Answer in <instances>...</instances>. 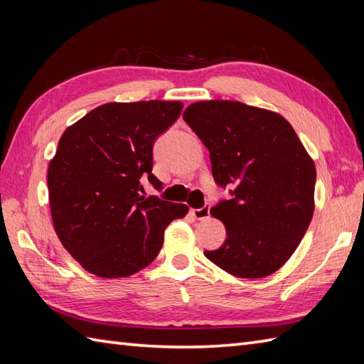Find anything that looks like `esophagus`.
<instances>
[{
	"label": "esophagus",
	"instance_id": "obj_1",
	"mask_svg": "<svg viewBox=\"0 0 364 364\" xmlns=\"http://www.w3.org/2000/svg\"><path fill=\"white\" fill-rule=\"evenodd\" d=\"M210 210H211V206L210 205H205V206H202V208H194V210H191V214H192V218H196L197 220H203V219H208L210 218Z\"/></svg>",
	"mask_w": 364,
	"mask_h": 364
}]
</instances>
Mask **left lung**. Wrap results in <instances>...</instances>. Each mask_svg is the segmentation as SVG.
Returning <instances> with one entry per match:
<instances>
[{"instance_id": "left-lung-1", "label": "left lung", "mask_w": 364, "mask_h": 364, "mask_svg": "<svg viewBox=\"0 0 364 364\" xmlns=\"http://www.w3.org/2000/svg\"><path fill=\"white\" fill-rule=\"evenodd\" d=\"M184 122L210 151L218 186H235L211 208L227 239L205 257L225 272L262 278L296 252L314 213V162L280 114L211 100L186 107Z\"/></svg>"}]
</instances>
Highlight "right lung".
<instances>
[{
  "mask_svg": "<svg viewBox=\"0 0 364 364\" xmlns=\"http://www.w3.org/2000/svg\"><path fill=\"white\" fill-rule=\"evenodd\" d=\"M180 102L106 103L68 127L48 167L53 225L67 252L102 278L136 274L158 257L164 230L189 208L156 196L153 145L180 117Z\"/></svg>",
  "mask_w": 364,
  "mask_h": 364,
  "instance_id": "right-lung-1",
  "label": "right lung"
}]
</instances>
